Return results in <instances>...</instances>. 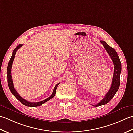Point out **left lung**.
<instances>
[{
    "mask_svg": "<svg viewBox=\"0 0 133 133\" xmlns=\"http://www.w3.org/2000/svg\"><path fill=\"white\" fill-rule=\"evenodd\" d=\"M101 42L103 45L105 50L107 51V52L112 59L114 65V72L112 84L111 85L109 91L105 94L104 97L101 102L96 104L92 105L93 106L95 107L100 106V105L108 103L112 99V97L114 96L116 92L118 91L119 88L120 75L122 70V65L120 59L119 58L118 54L114 49L110 46L104 41H101Z\"/></svg>",
    "mask_w": 133,
    "mask_h": 133,
    "instance_id": "1",
    "label": "left lung"
}]
</instances>
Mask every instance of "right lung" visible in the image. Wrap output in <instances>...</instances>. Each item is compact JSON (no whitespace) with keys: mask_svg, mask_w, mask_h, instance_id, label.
I'll return each instance as SVG.
<instances>
[{"mask_svg":"<svg viewBox=\"0 0 133 133\" xmlns=\"http://www.w3.org/2000/svg\"><path fill=\"white\" fill-rule=\"evenodd\" d=\"M22 45H23V44H21L19 45H18L14 49V50L13 51H12V55L11 57L10 61L9 62V64H8L7 69L8 85H9V89H10V90L11 91V92L12 94L14 96L16 97V98H17L20 102H21L23 104H24L25 105H26V106H28V107H37V106H39V105L45 103V102H46L48 101H49V100H50L51 98H53V97L55 96L56 92V89H57V87H58V84H59V83H58V84H57L56 85V86L55 87V88H54L52 94H51V95L48 97V98L44 100V101H42L39 102H30L29 101H27L26 100L22 98V97L19 95L18 94V93L17 92V91H16L15 89L14 88V84H13L12 79V76H11V68H12V63H13L14 59V58H15V56L16 52H17V51Z\"/></svg>","mask_w":133,"mask_h":133,"instance_id":"add662e5","label":"right lung"}]
</instances>
